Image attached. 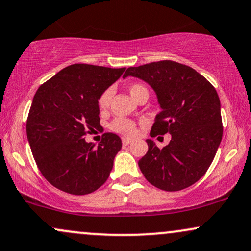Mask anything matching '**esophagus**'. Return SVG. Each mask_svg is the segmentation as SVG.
Segmentation results:
<instances>
[{"label":"esophagus","instance_id":"esophagus-1","mask_svg":"<svg viewBox=\"0 0 251 251\" xmlns=\"http://www.w3.org/2000/svg\"><path fill=\"white\" fill-rule=\"evenodd\" d=\"M132 143L131 139H127V138H123V145L124 146H127V145H129Z\"/></svg>","mask_w":251,"mask_h":251}]
</instances>
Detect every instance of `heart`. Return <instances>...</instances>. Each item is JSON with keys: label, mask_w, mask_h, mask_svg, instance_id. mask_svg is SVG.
Here are the masks:
<instances>
[{"label": "heart", "mask_w": 251, "mask_h": 251, "mask_svg": "<svg viewBox=\"0 0 251 251\" xmlns=\"http://www.w3.org/2000/svg\"><path fill=\"white\" fill-rule=\"evenodd\" d=\"M129 95L132 96V98H135L138 93L147 91L146 87L140 85V84H132L131 86L128 87ZM111 98H112V91L110 89L106 90L101 93V96L99 97L98 99V106L101 111L106 110L110 105ZM111 131L116 132V133L123 134V135H132L134 133V123L132 120L126 119V118H116V119L112 120V123L110 124Z\"/></svg>", "instance_id": "obj_1"}]
</instances>
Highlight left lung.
Listing matches in <instances>:
<instances>
[{
    "instance_id": "1",
    "label": "left lung",
    "mask_w": 251,
    "mask_h": 251,
    "mask_svg": "<svg viewBox=\"0 0 251 251\" xmlns=\"http://www.w3.org/2000/svg\"><path fill=\"white\" fill-rule=\"evenodd\" d=\"M144 80L155 92L161 111L151 135L171 134L159 149L147 139L149 151L138 165L156 188L176 192L203 176L222 140L221 104L216 90L198 71L173 60L128 68L123 78Z\"/></svg>"
}]
</instances>
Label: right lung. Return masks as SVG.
I'll use <instances>...</instances> for the list:
<instances>
[{
  "label": "right lung",
  "instance_id": "1",
  "mask_svg": "<svg viewBox=\"0 0 251 251\" xmlns=\"http://www.w3.org/2000/svg\"><path fill=\"white\" fill-rule=\"evenodd\" d=\"M125 68L72 64L38 87L26 122V137L43 176L56 188L85 195L105 183L122 139L105 133L96 146L85 137L100 129L98 99Z\"/></svg>",
  "mask_w": 251,
  "mask_h": 251
}]
</instances>
